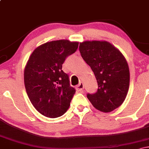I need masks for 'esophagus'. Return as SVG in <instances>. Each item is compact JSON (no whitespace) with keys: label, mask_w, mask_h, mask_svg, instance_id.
Instances as JSON below:
<instances>
[{"label":"esophagus","mask_w":149,"mask_h":149,"mask_svg":"<svg viewBox=\"0 0 149 149\" xmlns=\"http://www.w3.org/2000/svg\"><path fill=\"white\" fill-rule=\"evenodd\" d=\"M76 88L77 91H78V92L82 91V90H83V89H84V85H83V83H81V82H80L79 84L77 85Z\"/></svg>","instance_id":"esophagus-1"}]
</instances>
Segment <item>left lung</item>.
Returning <instances> with one entry per match:
<instances>
[{"instance_id": "left-lung-1", "label": "left lung", "mask_w": 149, "mask_h": 149, "mask_svg": "<svg viewBox=\"0 0 149 149\" xmlns=\"http://www.w3.org/2000/svg\"><path fill=\"white\" fill-rule=\"evenodd\" d=\"M79 50L96 78L98 90L87 97L93 107L109 113L125 100L130 86V70L120 51L109 42L86 40L80 42Z\"/></svg>"}]
</instances>
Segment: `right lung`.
Instances as JSON below:
<instances>
[{
	"label": "right lung",
	"instance_id": "right-lung-1",
	"mask_svg": "<svg viewBox=\"0 0 149 149\" xmlns=\"http://www.w3.org/2000/svg\"><path fill=\"white\" fill-rule=\"evenodd\" d=\"M78 42L53 40L40 45L29 58L24 71L27 95L36 109L54 118L66 112L75 89L62 71L65 59L76 51Z\"/></svg>",
	"mask_w": 149,
	"mask_h": 149
}]
</instances>
